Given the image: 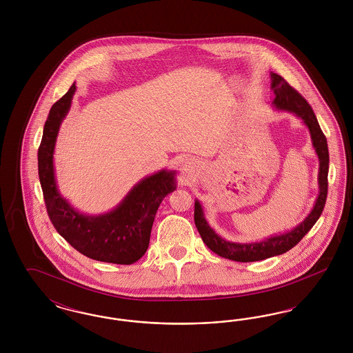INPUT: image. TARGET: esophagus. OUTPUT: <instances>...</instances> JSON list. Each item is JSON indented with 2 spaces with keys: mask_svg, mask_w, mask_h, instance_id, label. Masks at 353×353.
I'll return each instance as SVG.
<instances>
[{
  "mask_svg": "<svg viewBox=\"0 0 353 353\" xmlns=\"http://www.w3.org/2000/svg\"><path fill=\"white\" fill-rule=\"evenodd\" d=\"M186 164H188V163H186V161H185V167H188V165H186Z\"/></svg>",
  "mask_w": 353,
  "mask_h": 353,
  "instance_id": "1",
  "label": "esophagus"
}]
</instances>
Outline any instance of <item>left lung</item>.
Wrapping results in <instances>:
<instances>
[{
    "mask_svg": "<svg viewBox=\"0 0 353 353\" xmlns=\"http://www.w3.org/2000/svg\"><path fill=\"white\" fill-rule=\"evenodd\" d=\"M270 79H271L270 88L274 92V98L271 101L272 108L275 111H285V112L294 114L296 118L302 120L303 124L307 127L310 132L312 148L315 150L319 160V172H318L319 193L311 212L295 228L285 230L283 233L269 235L261 241H252V242H233L217 234L216 230L205 219V212H203L201 202L196 199L194 200V223L199 233L201 235L203 243L219 256L232 259L235 262L263 261L275 255H281L292 249L319 219L327 200V190H328L327 177H328V167H330V154H328L327 139L320 130L318 119L315 117L311 105L299 92H296L290 84L287 83L281 75L275 72H270Z\"/></svg>",
    "mask_w": 353,
    "mask_h": 353,
    "instance_id": "1",
    "label": "left lung"
}]
</instances>
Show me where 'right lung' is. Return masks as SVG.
I'll return each mask as SVG.
<instances>
[{
    "instance_id": "right-lung-1",
    "label": "right lung",
    "mask_w": 353,
    "mask_h": 353,
    "mask_svg": "<svg viewBox=\"0 0 353 353\" xmlns=\"http://www.w3.org/2000/svg\"><path fill=\"white\" fill-rule=\"evenodd\" d=\"M77 91L75 82L51 107L38 150V174L48 213L57 232L85 256L117 265H132L150 246L152 225L161 201L177 188L176 170L161 169L131 188L111 210L88 214L74 208L57 184V137Z\"/></svg>"
}]
</instances>
